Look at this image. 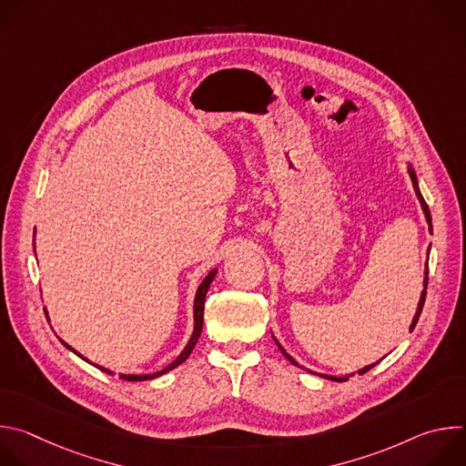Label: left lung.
<instances>
[{
    "label": "left lung",
    "instance_id": "obj_1",
    "mask_svg": "<svg viewBox=\"0 0 466 466\" xmlns=\"http://www.w3.org/2000/svg\"><path fill=\"white\" fill-rule=\"evenodd\" d=\"M410 175H411V180H413V187H415V191H417V197H419V201H420V205H422V210H424V214H426V219H428V225H430V232L433 230L431 228V214H430V208H428V205H426V201H424V197H422V193H420V189H419V182H417V175H415V171L410 167ZM426 289H428V268H426V279H424V291H422V295H420V302H419V309H417V315L413 317V322H411V326H410V329H413L415 328V324H417V320H419V317H420V313H422V308H424V300H426ZM277 341V339H275ZM277 345H279V349H280V352L288 358V361H291L293 365H297V361L280 347V343L277 341ZM376 363H372V365H367L365 369H361L360 370V374H365L367 370H370L372 367H374ZM322 378H328V380H334V381H347V378H334V376H326V374H320Z\"/></svg>",
    "mask_w": 466,
    "mask_h": 466
}]
</instances>
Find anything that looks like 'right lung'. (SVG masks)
Listing matches in <instances>:
<instances>
[{
	"mask_svg": "<svg viewBox=\"0 0 466 466\" xmlns=\"http://www.w3.org/2000/svg\"><path fill=\"white\" fill-rule=\"evenodd\" d=\"M216 269L203 280V284L198 286V289H197V297H195V328H193V334H191V339L187 341V345H186V349L180 352V356L175 360V361H171L166 369H162V370H158V372H155V374H144V376H138V374H119V378L121 380H127V381H144V380H153V378H158V376H162V374H166V372H169V370H173L175 367H178L180 363H184L187 358H189V354H191V350H193V347H195V343H197V339H198V336H201V331H203V320H205V299H207V293H208V288H210V284H212V280H214V277H216ZM62 345L64 347H68L66 345L64 341H62ZM70 350H74L72 347H68ZM76 352V350H74ZM77 354V352H76ZM79 358H83L81 354H77ZM85 360V358H83ZM97 367V365H96ZM97 369H101L103 372H106V374H112L108 369H103V367H97Z\"/></svg>",
	"mask_w": 466,
	"mask_h": 466,
	"instance_id": "add662e5",
	"label": "right lung"
}]
</instances>
